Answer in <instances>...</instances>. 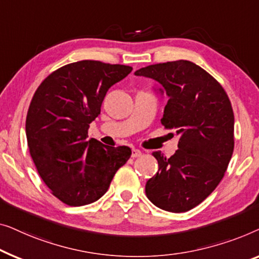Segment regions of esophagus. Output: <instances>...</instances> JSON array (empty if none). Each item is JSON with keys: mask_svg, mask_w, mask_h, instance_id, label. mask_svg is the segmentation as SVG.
I'll return each mask as SVG.
<instances>
[{"mask_svg": "<svg viewBox=\"0 0 259 259\" xmlns=\"http://www.w3.org/2000/svg\"><path fill=\"white\" fill-rule=\"evenodd\" d=\"M142 155V152H141V150H138V149H133V150H131V157H140V156Z\"/></svg>", "mask_w": 259, "mask_h": 259, "instance_id": "1", "label": "esophagus"}]
</instances>
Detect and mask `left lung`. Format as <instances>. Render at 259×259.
<instances>
[{
  "label": "left lung",
  "instance_id": "left-lung-1",
  "mask_svg": "<svg viewBox=\"0 0 259 259\" xmlns=\"http://www.w3.org/2000/svg\"><path fill=\"white\" fill-rule=\"evenodd\" d=\"M135 75L163 85L169 101L161 123L180 136L170 158L152 152L158 171L145 184V194L163 210L185 212L216 189L228 169L235 147L231 102L221 83L190 61L151 64Z\"/></svg>",
  "mask_w": 259,
  "mask_h": 259
}]
</instances>
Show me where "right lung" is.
Listing matches in <instances>:
<instances>
[{"label": "right lung", "instance_id": "add662e5", "mask_svg": "<svg viewBox=\"0 0 259 259\" xmlns=\"http://www.w3.org/2000/svg\"><path fill=\"white\" fill-rule=\"evenodd\" d=\"M133 68L78 61L43 79L29 105L25 134L30 156L50 192L70 206L87 205L107 192L131 149L88 141L105 94Z\"/></svg>", "mask_w": 259, "mask_h": 259}]
</instances>
